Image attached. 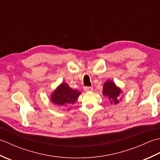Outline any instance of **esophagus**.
<instances>
[{
	"label": "esophagus",
	"mask_w": 160,
	"mask_h": 160,
	"mask_svg": "<svg viewBox=\"0 0 160 160\" xmlns=\"http://www.w3.org/2000/svg\"><path fill=\"white\" fill-rule=\"evenodd\" d=\"M84 90L85 92H90V91H93V87H86L84 88Z\"/></svg>",
	"instance_id": "34e87169"
}]
</instances>
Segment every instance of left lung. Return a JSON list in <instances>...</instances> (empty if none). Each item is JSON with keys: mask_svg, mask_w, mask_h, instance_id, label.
Segmentation results:
<instances>
[{"mask_svg": "<svg viewBox=\"0 0 160 160\" xmlns=\"http://www.w3.org/2000/svg\"><path fill=\"white\" fill-rule=\"evenodd\" d=\"M102 94L103 96L108 97L111 104H117L119 102V100H122V98H120V97L122 94L120 88L116 86V84L111 80H107L104 84Z\"/></svg>", "mask_w": 160, "mask_h": 160, "instance_id": "left-lung-1", "label": "left lung"}]
</instances>
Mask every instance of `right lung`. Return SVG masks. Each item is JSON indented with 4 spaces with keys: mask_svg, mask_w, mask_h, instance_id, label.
<instances>
[{
    "mask_svg": "<svg viewBox=\"0 0 160 160\" xmlns=\"http://www.w3.org/2000/svg\"><path fill=\"white\" fill-rule=\"evenodd\" d=\"M81 92L73 90L66 82L61 83L51 95L52 102L61 107H71L77 100ZM69 108H68L69 111Z\"/></svg>",
    "mask_w": 160,
    "mask_h": 160,
    "instance_id": "right-lung-1",
    "label": "right lung"
}]
</instances>
